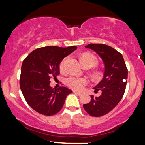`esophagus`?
<instances>
[{"instance_id":"1","label":"esophagus","mask_w":145,"mask_h":145,"mask_svg":"<svg viewBox=\"0 0 145 145\" xmlns=\"http://www.w3.org/2000/svg\"><path fill=\"white\" fill-rule=\"evenodd\" d=\"M74 93H75L76 95H82V93L78 92V91H74Z\"/></svg>"}]
</instances>
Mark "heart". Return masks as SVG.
Wrapping results in <instances>:
<instances>
[{"label": "heart", "instance_id": "heart-1", "mask_svg": "<svg viewBox=\"0 0 145 145\" xmlns=\"http://www.w3.org/2000/svg\"><path fill=\"white\" fill-rule=\"evenodd\" d=\"M68 58L66 57L63 59L59 64V70L61 73H65L66 64H67ZM80 61L84 67H94L97 64V59L95 56L89 53H84L80 57ZM97 75V74H96ZM66 84L71 89L76 91H81L88 84V80L84 78H77L71 76L67 78L66 80Z\"/></svg>", "mask_w": 145, "mask_h": 145}]
</instances>
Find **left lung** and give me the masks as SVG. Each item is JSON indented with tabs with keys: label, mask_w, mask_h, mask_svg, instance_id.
<instances>
[{
	"label": "left lung",
	"mask_w": 145,
	"mask_h": 145,
	"mask_svg": "<svg viewBox=\"0 0 145 145\" xmlns=\"http://www.w3.org/2000/svg\"><path fill=\"white\" fill-rule=\"evenodd\" d=\"M99 54L105 65L102 80L93 89L101 91L99 97L91 95V101L83 104L89 115L98 117L110 112L119 104L125 91L127 68L122 54L115 49L101 44H91L85 46Z\"/></svg>",
	"instance_id": "1"
}]
</instances>
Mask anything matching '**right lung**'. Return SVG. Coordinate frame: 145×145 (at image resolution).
<instances>
[{"mask_svg": "<svg viewBox=\"0 0 145 145\" xmlns=\"http://www.w3.org/2000/svg\"><path fill=\"white\" fill-rule=\"evenodd\" d=\"M76 49V46H46L33 50L24 60L20 86L25 100L36 112L52 116L62 109L66 97L72 91L65 86L53 89L50 86V79H56L61 61Z\"/></svg>", "mask_w": 145, "mask_h": 145, "instance_id": "right-lung-1", "label": "right lung"}]
</instances>
